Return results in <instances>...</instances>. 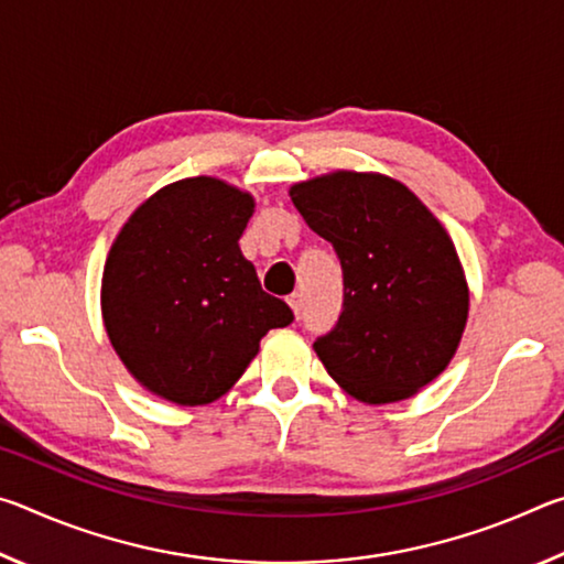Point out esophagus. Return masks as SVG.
<instances>
[{"label":"esophagus","instance_id":"esophagus-1","mask_svg":"<svg viewBox=\"0 0 564 564\" xmlns=\"http://www.w3.org/2000/svg\"><path fill=\"white\" fill-rule=\"evenodd\" d=\"M289 303H291V308L295 313V318H299L301 311H303V295L301 293H291L289 295Z\"/></svg>","mask_w":564,"mask_h":564}]
</instances>
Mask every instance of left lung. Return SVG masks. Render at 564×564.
<instances>
[{
    "label": "left lung",
    "instance_id": "1",
    "mask_svg": "<svg viewBox=\"0 0 564 564\" xmlns=\"http://www.w3.org/2000/svg\"><path fill=\"white\" fill-rule=\"evenodd\" d=\"M343 269V313L316 338L330 378L362 403L415 395L447 368L467 321V283L443 224L395 178L336 171L291 186Z\"/></svg>",
    "mask_w": 564,
    "mask_h": 564
}]
</instances>
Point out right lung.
Wrapping results in <instances>:
<instances>
[{"instance_id":"1","label":"right lung","mask_w":564,"mask_h":564,"mask_svg":"<svg viewBox=\"0 0 564 564\" xmlns=\"http://www.w3.org/2000/svg\"><path fill=\"white\" fill-rule=\"evenodd\" d=\"M253 196L212 176L147 198L113 241L101 279L109 340L129 373L176 405L221 398L289 303L261 289L241 238Z\"/></svg>"}]
</instances>
